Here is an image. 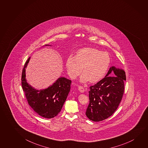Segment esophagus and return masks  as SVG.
<instances>
[{
	"mask_svg": "<svg viewBox=\"0 0 148 148\" xmlns=\"http://www.w3.org/2000/svg\"><path fill=\"white\" fill-rule=\"evenodd\" d=\"M78 90L81 92V93H84L85 90H84V89L82 87V86H78Z\"/></svg>",
	"mask_w": 148,
	"mask_h": 148,
	"instance_id": "34e87169",
	"label": "esophagus"
}]
</instances>
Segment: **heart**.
Segmentation results:
<instances>
[{
  "instance_id": "1",
  "label": "heart",
  "mask_w": 148,
  "mask_h": 148,
  "mask_svg": "<svg viewBox=\"0 0 148 148\" xmlns=\"http://www.w3.org/2000/svg\"><path fill=\"white\" fill-rule=\"evenodd\" d=\"M111 62L109 55L93 48L80 49L75 56H69L66 60L67 73L72 79H75L82 71L80 82H98L105 76Z\"/></svg>"
}]
</instances>
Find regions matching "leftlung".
<instances>
[{
	"instance_id": "1",
	"label": "left lung",
	"mask_w": 148,
	"mask_h": 148,
	"mask_svg": "<svg viewBox=\"0 0 148 148\" xmlns=\"http://www.w3.org/2000/svg\"><path fill=\"white\" fill-rule=\"evenodd\" d=\"M125 80L123 70L113 66L105 77L90 87V101L86 112L89 119L98 122L114 113L123 98Z\"/></svg>"
}]
</instances>
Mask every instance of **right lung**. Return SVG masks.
<instances>
[{
    "mask_svg": "<svg viewBox=\"0 0 148 148\" xmlns=\"http://www.w3.org/2000/svg\"><path fill=\"white\" fill-rule=\"evenodd\" d=\"M30 59L29 57L25 62L21 75L22 88L27 102L40 116L46 118H53L61 111L70 91L72 82L62 77L47 89L40 90L34 89L25 79V68Z\"/></svg>",
    "mask_w": 148,
    "mask_h": 148,
    "instance_id": "add662e5",
    "label": "right lung"
}]
</instances>
